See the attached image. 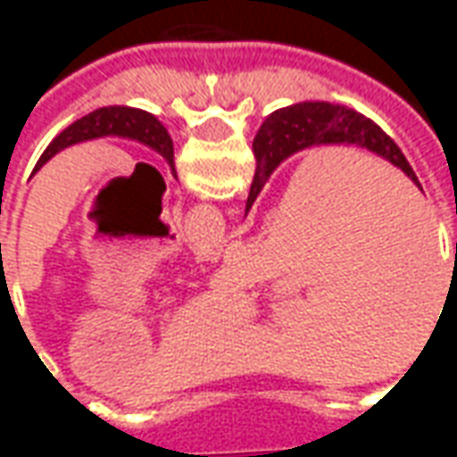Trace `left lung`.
I'll return each mask as SVG.
<instances>
[{
	"mask_svg": "<svg viewBox=\"0 0 457 457\" xmlns=\"http://www.w3.org/2000/svg\"><path fill=\"white\" fill-rule=\"evenodd\" d=\"M103 137H120V139L139 141L144 146H149L163 159L169 161L170 170L176 176V166H173V141H170L169 131L161 124L154 114L137 110V107H124V104H110V107H100L95 112L85 114L73 124H68L61 134H55V139L46 146L41 159L36 161L34 173L41 170L54 159L55 154H61L68 146H75L80 141L103 139ZM31 173V176H34Z\"/></svg>",
	"mask_w": 457,
	"mask_h": 457,
	"instance_id": "obj_1",
	"label": "left lung"
}]
</instances>
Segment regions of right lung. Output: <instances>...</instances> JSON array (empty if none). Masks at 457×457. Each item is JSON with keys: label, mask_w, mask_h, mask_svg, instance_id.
<instances>
[{"label": "right lung", "mask_w": 457, "mask_h": 457, "mask_svg": "<svg viewBox=\"0 0 457 457\" xmlns=\"http://www.w3.org/2000/svg\"><path fill=\"white\" fill-rule=\"evenodd\" d=\"M328 144H354L362 149L382 156L396 169H402L416 183L409 161L403 159L402 149L384 134L372 120L354 112L345 104L333 103H296L281 107L262 121L257 137L252 141V151L257 159L254 180L249 188L247 210L267 186L271 173L291 159L294 154L311 146H328Z\"/></svg>", "instance_id": "right-lung-1"}]
</instances>
